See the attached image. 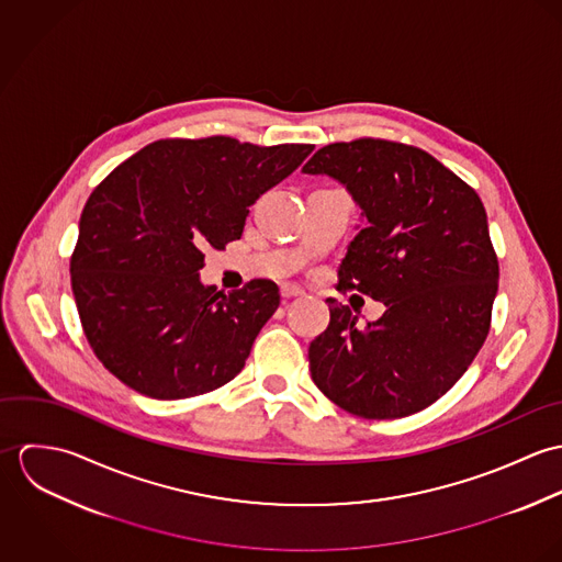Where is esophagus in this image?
Returning <instances> with one entry per match:
<instances>
[{
	"label": "esophagus",
	"instance_id": "1",
	"mask_svg": "<svg viewBox=\"0 0 562 562\" xmlns=\"http://www.w3.org/2000/svg\"><path fill=\"white\" fill-rule=\"evenodd\" d=\"M281 296L285 301H290V299H296V296H305V290L301 285H294V283H283L281 285Z\"/></svg>",
	"mask_w": 562,
	"mask_h": 562
}]
</instances>
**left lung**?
Returning a JSON list of instances; mask_svg holds the SVG:
<instances>
[{
  "label": "left lung",
  "mask_w": 562,
  "mask_h": 562,
  "mask_svg": "<svg viewBox=\"0 0 562 562\" xmlns=\"http://www.w3.org/2000/svg\"><path fill=\"white\" fill-rule=\"evenodd\" d=\"M303 172L339 181L359 205L339 288L385 305L357 326L348 305L328 299L312 379L359 417L417 413L465 374L488 333L499 268L481 196L426 151L374 138L326 145Z\"/></svg>",
  "instance_id": "left-lung-1"
}]
</instances>
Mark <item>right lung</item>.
Instances as JSON below:
<instances>
[{"label": "right lung", "mask_w": 562, "mask_h": 562, "mask_svg": "<svg viewBox=\"0 0 562 562\" xmlns=\"http://www.w3.org/2000/svg\"><path fill=\"white\" fill-rule=\"evenodd\" d=\"M312 151L229 136L158 140L92 190L71 285L86 339L119 381L179 401L240 374L279 288L268 279L229 294L203 285V250L240 240L248 207Z\"/></svg>", "instance_id": "right-lung-1"}]
</instances>
